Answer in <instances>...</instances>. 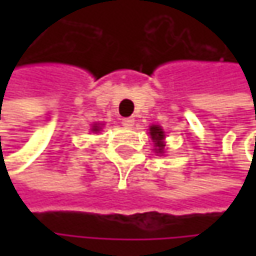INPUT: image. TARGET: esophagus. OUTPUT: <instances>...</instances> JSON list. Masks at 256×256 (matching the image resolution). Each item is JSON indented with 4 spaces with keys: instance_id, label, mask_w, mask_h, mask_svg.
Returning a JSON list of instances; mask_svg holds the SVG:
<instances>
[{
    "instance_id": "esophagus-1",
    "label": "esophagus",
    "mask_w": 256,
    "mask_h": 256,
    "mask_svg": "<svg viewBox=\"0 0 256 256\" xmlns=\"http://www.w3.org/2000/svg\"><path fill=\"white\" fill-rule=\"evenodd\" d=\"M122 124L124 128H132L134 124V118L133 117H128V118H122Z\"/></svg>"
}]
</instances>
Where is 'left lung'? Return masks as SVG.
<instances>
[{"mask_svg": "<svg viewBox=\"0 0 256 256\" xmlns=\"http://www.w3.org/2000/svg\"><path fill=\"white\" fill-rule=\"evenodd\" d=\"M150 134H151V138H152V140L156 142V146H157V152H163V146H164V142H163V139H164V132H163V128H158V126H151L150 128Z\"/></svg>", "mask_w": 256, "mask_h": 256, "instance_id": "8db88e82", "label": "left lung"}]
</instances>
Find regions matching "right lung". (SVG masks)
Masks as SVG:
<instances>
[{
	"label": "right lung",
	"instance_id": "obj_1",
	"mask_svg": "<svg viewBox=\"0 0 256 256\" xmlns=\"http://www.w3.org/2000/svg\"><path fill=\"white\" fill-rule=\"evenodd\" d=\"M93 132H99V126H93Z\"/></svg>",
	"mask_w": 256,
	"mask_h": 256
}]
</instances>
